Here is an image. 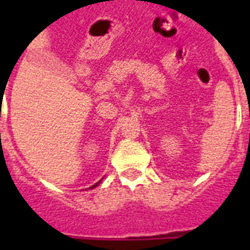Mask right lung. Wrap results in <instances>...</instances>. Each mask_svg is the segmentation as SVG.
Instances as JSON below:
<instances>
[{
	"instance_id": "add662e5",
	"label": "right lung",
	"mask_w": 250,
	"mask_h": 250,
	"mask_svg": "<svg viewBox=\"0 0 250 250\" xmlns=\"http://www.w3.org/2000/svg\"><path fill=\"white\" fill-rule=\"evenodd\" d=\"M101 182H102V179H101V180H100V182H97V183H96V184H93V186L90 187L89 189H93V188H96V187H97V186H98V184H100V183H101Z\"/></svg>"
}]
</instances>
